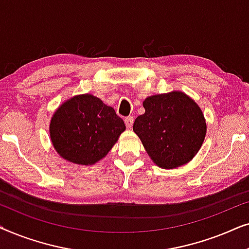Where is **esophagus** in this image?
<instances>
[{
  "label": "esophagus",
  "instance_id": "34e87169",
  "mask_svg": "<svg viewBox=\"0 0 249 249\" xmlns=\"http://www.w3.org/2000/svg\"><path fill=\"white\" fill-rule=\"evenodd\" d=\"M124 124L127 125V128H131L132 124H134V118L132 117H128L124 119Z\"/></svg>",
  "mask_w": 249,
  "mask_h": 249
}]
</instances>
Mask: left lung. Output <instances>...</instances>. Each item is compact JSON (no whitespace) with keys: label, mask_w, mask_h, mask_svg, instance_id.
Wrapping results in <instances>:
<instances>
[{"label":"left lung","mask_w":249,"mask_h":249,"mask_svg":"<svg viewBox=\"0 0 249 249\" xmlns=\"http://www.w3.org/2000/svg\"><path fill=\"white\" fill-rule=\"evenodd\" d=\"M142 107L145 113L136 118L132 129L152 161L162 169L192 161L206 135L198 104L183 91L173 90L148 96Z\"/></svg>","instance_id":"1"}]
</instances>
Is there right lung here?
Masks as SVG:
<instances>
[{"mask_svg":"<svg viewBox=\"0 0 249 249\" xmlns=\"http://www.w3.org/2000/svg\"><path fill=\"white\" fill-rule=\"evenodd\" d=\"M125 130L114 108L91 94L63 102L50 122V137L61 158L79 165H93L107 156Z\"/></svg>","mask_w":249,"mask_h":249,"instance_id":"1","label":"right lung"}]
</instances>
